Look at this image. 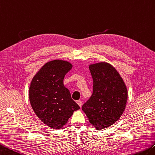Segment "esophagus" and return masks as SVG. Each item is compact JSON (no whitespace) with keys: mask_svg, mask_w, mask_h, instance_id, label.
Returning a JSON list of instances; mask_svg holds the SVG:
<instances>
[{"mask_svg":"<svg viewBox=\"0 0 155 155\" xmlns=\"http://www.w3.org/2000/svg\"><path fill=\"white\" fill-rule=\"evenodd\" d=\"M77 103H78V104L79 105V106L80 107H81V105H82V101H81V100H78V101H77Z\"/></svg>","mask_w":155,"mask_h":155,"instance_id":"1","label":"esophagus"}]
</instances>
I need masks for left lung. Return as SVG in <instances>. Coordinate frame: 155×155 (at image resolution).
<instances>
[{
    "label": "left lung",
    "mask_w": 155,
    "mask_h": 155,
    "mask_svg": "<svg viewBox=\"0 0 155 155\" xmlns=\"http://www.w3.org/2000/svg\"><path fill=\"white\" fill-rule=\"evenodd\" d=\"M94 81L93 94L82 106L89 121L101 130L112 125L124 111L127 90L119 74L106 62L89 66Z\"/></svg>",
    "instance_id": "left-lung-1"
}]
</instances>
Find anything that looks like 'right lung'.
Returning a JSON list of instances; mask_svg holds the SVG:
<instances>
[{
    "mask_svg": "<svg viewBox=\"0 0 155 155\" xmlns=\"http://www.w3.org/2000/svg\"><path fill=\"white\" fill-rule=\"evenodd\" d=\"M71 68L66 61H49L35 75L30 86L29 99L34 113L54 129L61 128L74 111L80 109L64 85L65 75Z\"/></svg>",
    "mask_w": 155,
    "mask_h": 155,
    "instance_id": "obj_1",
    "label": "right lung"
}]
</instances>
